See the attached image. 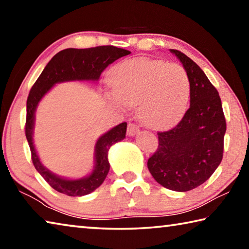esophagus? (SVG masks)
Listing matches in <instances>:
<instances>
[{
	"instance_id": "34e87169",
	"label": "esophagus",
	"mask_w": 249,
	"mask_h": 249,
	"mask_svg": "<svg viewBox=\"0 0 249 249\" xmlns=\"http://www.w3.org/2000/svg\"><path fill=\"white\" fill-rule=\"evenodd\" d=\"M138 126L134 123H129L127 126V135L128 136H134V135H136L138 133Z\"/></svg>"
}]
</instances>
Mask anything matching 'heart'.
Masks as SVG:
<instances>
[{"label": "heart", "instance_id": "b5f03b06", "mask_svg": "<svg viewBox=\"0 0 249 249\" xmlns=\"http://www.w3.org/2000/svg\"><path fill=\"white\" fill-rule=\"evenodd\" d=\"M114 93L107 99L122 107L138 105V116L153 128L177 121L187 107L190 81L182 67L165 61L137 58L117 65L109 75Z\"/></svg>", "mask_w": 249, "mask_h": 249}]
</instances>
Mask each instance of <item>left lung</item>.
Returning <instances> with one entry per match:
<instances>
[{
	"label": "left lung",
	"mask_w": 249,
	"mask_h": 249,
	"mask_svg": "<svg viewBox=\"0 0 249 249\" xmlns=\"http://www.w3.org/2000/svg\"><path fill=\"white\" fill-rule=\"evenodd\" d=\"M182 62L190 81V107L178 124L158 132V148L147 167L159 184L185 192L204 183L220 165L226 121L221 98L199 66L170 49Z\"/></svg>",
	"instance_id": "left-lung-1"
}]
</instances>
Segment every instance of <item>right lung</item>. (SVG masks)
I'll list each match as a JSON object with an SVG mask.
<instances>
[{"instance_id":"obj_1","label":"right lung","mask_w":249,"mask_h":249,"mask_svg":"<svg viewBox=\"0 0 249 249\" xmlns=\"http://www.w3.org/2000/svg\"><path fill=\"white\" fill-rule=\"evenodd\" d=\"M129 53L130 52L128 50L117 48L115 46H99L87 49H64L54 54L36 82L33 84L26 103L25 135L31 148L34 166L50 187L56 191L69 196H81L89 195L99 188L107 178L109 170L107 160L109 147L124 140L127 124L126 122L121 123L99 138L95 145V168L89 177L79 180H67L46 169L36 154L33 144V127L37 104L53 84L71 80H98L102 71L108 65Z\"/></svg>"}]
</instances>
